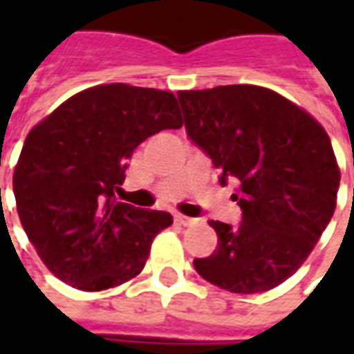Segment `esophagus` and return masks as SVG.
Instances as JSON below:
<instances>
[{
    "label": "esophagus",
    "instance_id": "1",
    "mask_svg": "<svg viewBox=\"0 0 354 354\" xmlns=\"http://www.w3.org/2000/svg\"><path fill=\"white\" fill-rule=\"evenodd\" d=\"M174 220H176L180 225H193V223L197 222L195 218H189V216H184V214H176L174 216Z\"/></svg>",
    "mask_w": 354,
    "mask_h": 354
}]
</instances>
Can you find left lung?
<instances>
[{
    "mask_svg": "<svg viewBox=\"0 0 354 354\" xmlns=\"http://www.w3.org/2000/svg\"><path fill=\"white\" fill-rule=\"evenodd\" d=\"M185 132L237 180L239 225L214 222L218 246L193 266L205 281L258 294L296 273L335 208L339 169L326 131L281 94L256 85L180 91Z\"/></svg>",
    "mask_w": 354,
    "mask_h": 354,
    "instance_id": "1",
    "label": "left lung"
}]
</instances>
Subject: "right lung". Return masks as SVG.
I'll list each match as a JSON object with an SVG mask.
<instances>
[{"label":"right lung","instance_id":"1","mask_svg":"<svg viewBox=\"0 0 354 354\" xmlns=\"http://www.w3.org/2000/svg\"><path fill=\"white\" fill-rule=\"evenodd\" d=\"M180 127L172 93L111 83L75 94L30 131L12 187L22 227L50 273L98 292L144 269L172 216L119 203L115 192L132 151Z\"/></svg>","mask_w":354,"mask_h":354}]
</instances>
